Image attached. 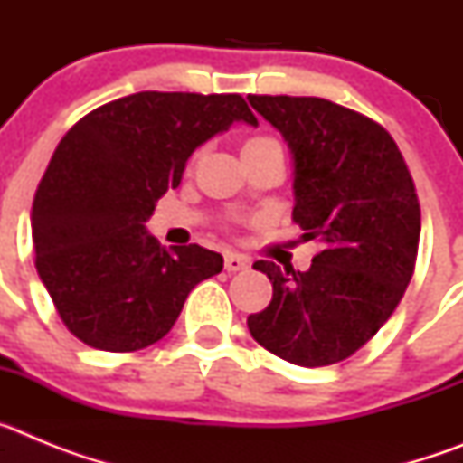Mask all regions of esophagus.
Segmentation results:
<instances>
[{"label":"esophagus","mask_w":463,"mask_h":463,"mask_svg":"<svg viewBox=\"0 0 463 463\" xmlns=\"http://www.w3.org/2000/svg\"><path fill=\"white\" fill-rule=\"evenodd\" d=\"M250 267V257L241 255V252H227L224 255V269L227 271H243V269Z\"/></svg>","instance_id":"34e87169"}]
</instances>
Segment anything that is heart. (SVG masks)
<instances>
[{"instance_id":"b5f03b06","label":"heart","mask_w":463,"mask_h":463,"mask_svg":"<svg viewBox=\"0 0 463 463\" xmlns=\"http://www.w3.org/2000/svg\"><path fill=\"white\" fill-rule=\"evenodd\" d=\"M273 141H276V138H271V137H252L243 143V150L255 148V146H264V143H273Z\"/></svg>"}]
</instances>
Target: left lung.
<instances>
[{
  "label": "left lung",
  "instance_id": "1",
  "mask_svg": "<svg viewBox=\"0 0 463 463\" xmlns=\"http://www.w3.org/2000/svg\"><path fill=\"white\" fill-rule=\"evenodd\" d=\"M294 155L292 220L320 252L308 271L255 261L271 304L252 338L297 366L353 357L399 306L415 271L422 213L406 159L380 122L320 97L248 94Z\"/></svg>",
  "mask_w": 463,
  "mask_h": 463
}]
</instances>
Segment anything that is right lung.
Here are the masks:
<instances>
[{
    "label": "right lung",
    "instance_id": "1",
    "mask_svg": "<svg viewBox=\"0 0 463 463\" xmlns=\"http://www.w3.org/2000/svg\"><path fill=\"white\" fill-rule=\"evenodd\" d=\"M234 120L257 125L241 94L137 92L90 110L62 137L36 187V271L85 345L134 353L165 338L196 282L222 271L202 245L166 250L146 232L196 146Z\"/></svg>",
    "mask_w": 463,
    "mask_h": 463
}]
</instances>
